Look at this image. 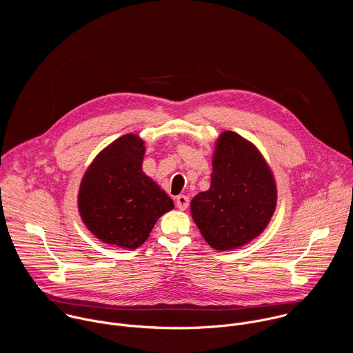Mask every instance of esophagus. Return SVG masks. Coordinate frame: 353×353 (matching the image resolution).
<instances>
[{"label":"esophagus","mask_w":353,"mask_h":353,"mask_svg":"<svg viewBox=\"0 0 353 353\" xmlns=\"http://www.w3.org/2000/svg\"><path fill=\"white\" fill-rule=\"evenodd\" d=\"M189 203H190V200H189L188 196L181 194V196L176 197V206H178L181 210H185V209L189 206Z\"/></svg>","instance_id":"1"}]
</instances>
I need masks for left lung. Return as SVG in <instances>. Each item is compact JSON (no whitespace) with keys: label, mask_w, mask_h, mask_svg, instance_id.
Returning a JSON list of instances; mask_svg holds the SVG:
<instances>
[{"label":"left lung","mask_w":353,"mask_h":353,"mask_svg":"<svg viewBox=\"0 0 353 353\" xmlns=\"http://www.w3.org/2000/svg\"><path fill=\"white\" fill-rule=\"evenodd\" d=\"M210 188L192 202L193 220L214 250L238 249L268 225L277 201L274 178L259 151L224 132L213 153Z\"/></svg>","instance_id":"left-lung-1"}]
</instances>
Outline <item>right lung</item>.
<instances>
[{"instance_id": "add662e5", "label": "right lung", "mask_w": 353, "mask_h": 353, "mask_svg": "<svg viewBox=\"0 0 353 353\" xmlns=\"http://www.w3.org/2000/svg\"><path fill=\"white\" fill-rule=\"evenodd\" d=\"M144 141L125 134L95 157L80 185L79 212L101 242L137 249L174 201L143 172Z\"/></svg>"}]
</instances>
